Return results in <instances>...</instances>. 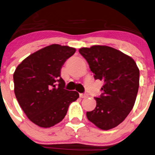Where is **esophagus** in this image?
<instances>
[{"instance_id":"34e87169","label":"esophagus","mask_w":155,"mask_h":155,"mask_svg":"<svg viewBox=\"0 0 155 155\" xmlns=\"http://www.w3.org/2000/svg\"><path fill=\"white\" fill-rule=\"evenodd\" d=\"M79 97L82 98V99H84V98L88 97V95L87 94H79Z\"/></svg>"}]
</instances>
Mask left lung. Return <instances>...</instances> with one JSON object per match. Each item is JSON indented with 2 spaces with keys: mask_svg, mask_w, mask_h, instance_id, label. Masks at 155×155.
Segmentation results:
<instances>
[{
  "mask_svg": "<svg viewBox=\"0 0 155 155\" xmlns=\"http://www.w3.org/2000/svg\"><path fill=\"white\" fill-rule=\"evenodd\" d=\"M95 79L104 81L102 94L95 97L97 106L87 111V119L103 130L121 124L132 111L136 101L140 70L130 56L107 46L81 48Z\"/></svg>",
  "mask_w": 155,
  "mask_h": 155,
  "instance_id": "8db88e82",
  "label": "left lung"
}]
</instances>
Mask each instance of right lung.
Masks as SVG:
<instances>
[{"label":"right lung","instance_id":"obj_1","mask_svg":"<svg viewBox=\"0 0 155 155\" xmlns=\"http://www.w3.org/2000/svg\"><path fill=\"white\" fill-rule=\"evenodd\" d=\"M76 48L52 44L25 58L13 74L14 92L27 117L48 128L63 120L70 104L79 97L76 91L64 89L62 66Z\"/></svg>","mask_w":155,"mask_h":155}]
</instances>
